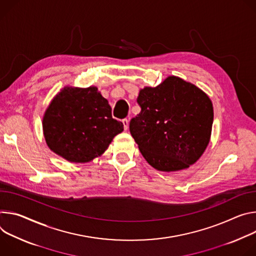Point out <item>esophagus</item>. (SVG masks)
<instances>
[{
    "instance_id": "obj_1",
    "label": "esophagus",
    "mask_w": 256,
    "mask_h": 256,
    "mask_svg": "<svg viewBox=\"0 0 256 256\" xmlns=\"http://www.w3.org/2000/svg\"><path fill=\"white\" fill-rule=\"evenodd\" d=\"M122 123H123V125H124V130H127L128 127H129V121H128L127 119H123V120H122Z\"/></svg>"
}]
</instances>
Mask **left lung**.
I'll list each match as a JSON object with an SVG mask.
<instances>
[{"label":"left lung","mask_w":256,"mask_h":256,"mask_svg":"<svg viewBox=\"0 0 256 256\" xmlns=\"http://www.w3.org/2000/svg\"><path fill=\"white\" fill-rule=\"evenodd\" d=\"M137 102L141 112L131 120L130 133L152 168L176 172L200 160L214 122L212 102L204 90L173 75L140 90Z\"/></svg>","instance_id":"obj_1"}]
</instances>
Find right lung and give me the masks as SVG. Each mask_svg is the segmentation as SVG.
<instances>
[{"instance_id": "right-lung-1", "label": "right lung", "mask_w": 256, "mask_h": 256, "mask_svg": "<svg viewBox=\"0 0 256 256\" xmlns=\"http://www.w3.org/2000/svg\"><path fill=\"white\" fill-rule=\"evenodd\" d=\"M123 129L122 122L112 118L108 102L96 86H65L42 117L48 146L70 162H88L102 156Z\"/></svg>"}]
</instances>
